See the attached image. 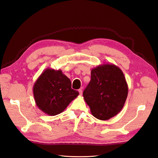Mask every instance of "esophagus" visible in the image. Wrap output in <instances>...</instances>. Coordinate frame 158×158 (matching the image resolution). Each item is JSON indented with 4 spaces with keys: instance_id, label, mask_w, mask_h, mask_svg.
<instances>
[{
    "instance_id": "34e87169",
    "label": "esophagus",
    "mask_w": 158,
    "mask_h": 158,
    "mask_svg": "<svg viewBox=\"0 0 158 158\" xmlns=\"http://www.w3.org/2000/svg\"><path fill=\"white\" fill-rule=\"evenodd\" d=\"M78 92H79V94H80V95H82V88L79 89H78Z\"/></svg>"
}]
</instances>
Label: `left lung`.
Segmentation results:
<instances>
[{
    "mask_svg": "<svg viewBox=\"0 0 158 158\" xmlns=\"http://www.w3.org/2000/svg\"><path fill=\"white\" fill-rule=\"evenodd\" d=\"M128 92L121 69L113 64H103L91 70V80L83 96L94 117L106 121L121 111Z\"/></svg>",
    "mask_w": 158,
    "mask_h": 158,
    "instance_id": "obj_1",
    "label": "left lung"
}]
</instances>
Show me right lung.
Wrapping results in <instances>:
<instances>
[{
	"instance_id": "add662e5",
	"label": "right lung",
	"mask_w": 158,
	"mask_h": 158,
	"mask_svg": "<svg viewBox=\"0 0 158 158\" xmlns=\"http://www.w3.org/2000/svg\"><path fill=\"white\" fill-rule=\"evenodd\" d=\"M35 102L40 110L50 116L63 112L79 95L71 88L70 80L61 70L46 69L33 87Z\"/></svg>"
}]
</instances>
